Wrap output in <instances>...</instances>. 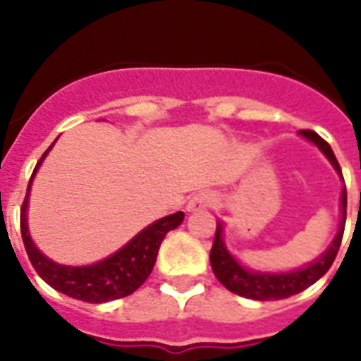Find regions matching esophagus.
<instances>
[{
	"instance_id": "34e87169",
	"label": "esophagus",
	"mask_w": 361,
	"mask_h": 361,
	"mask_svg": "<svg viewBox=\"0 0 361 361\" xmlns=\"http://www.w3.org/2000/svg\"><path fill=\"white\" fill-rule=\"evenodd\" d=\"M215 192L212 191H200L197 195H192L191 200L187 202V209L189 212H200V209H208L215 204Z\"/></svg>"
}]
</instances>
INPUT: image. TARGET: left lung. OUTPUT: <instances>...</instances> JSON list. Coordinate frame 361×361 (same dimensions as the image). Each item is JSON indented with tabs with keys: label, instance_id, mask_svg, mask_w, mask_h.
I'll return each instance as SVG.
<instances>
[{
	"label": "left lung",
	"instance_id": "obj_1",
	"mask_svg": "<svg viewBox=\"0 0 361 361\" xmlns=\"http://www.w3.org/2000/svg\"><path fill=\"white\" fill-rule=\"evenodd\" d=\"M300 135L305 136L307 140L314 142L317 146L322 149L326 157L330 159V163L336 166V170L341 174V166L337 163L336 155L331 152L330 144L320 138L314 130L303 129L300 130ZM345 221H347V189H343L341 195V225H339V232H337L336 240L331 241L330 249L313 264H309L307 268L296 269V271H288V274H255L249 269L241 268L240 264L232 258V255L226 251V247L223 245L221 240V232L223 226L217 225L215 228V238L212 251H209V262H212V269H214L215 277L221 281V285H225L226 288L238 296L251 298V300H260V302H268V300H283V298L294 296L298 292L305 290L307 286L322 277V275L331 268V264L336 260L337 251L341 247L343 232H345Z\"/></svg>",
	"mask_w": 361,
	"mask_h": 361
}]
</instances>
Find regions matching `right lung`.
Returning a JSON list of instances; mask_svg holds the SVG:
<instances>
[{
  "label": "right lung",
  "mask_w": 361,
  "mask_h": 361,
  "mask_svg": "<svg viewBox=\"0 0 361 361\" xmlns=\"http://www.w3.org/2000/svg\"><path fill=\"white\" fill-rule=\"evenodd\" d=\"M48 149L42 153L41 161L37 163L35 170L31 174V180H33L39 164L42 163V159L47 157ZM31 180L22 209H20V232H22L25 252L30 257L31 266L35 268L37 274L41 275L44 283H48L58 292H63L67 296L82 300V302L103 303L133 294L147 279V275L152 274L159 247H161L163 238L166 236V232L178 228L185 217L183 212H176V214L155 221L153 225L144 228L140 234H136L127 245L121 247L120 251L97 264L80 266V268L61 266V264L52 262L50 258L44 257L37 249L35 243L31 241L30 232H27L25 208H27Z\"/></svg>",
  "instance_id": "obj_1"
}]
</instances>
